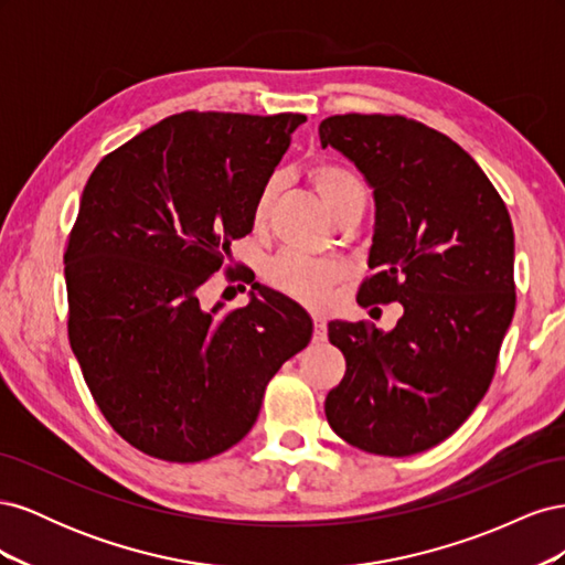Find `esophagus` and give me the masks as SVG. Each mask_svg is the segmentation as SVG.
<instances>
[{
    "label": "esophagus",
    "mask_w": 565,
    "mask_h": 565,
    "mask_svg": "<svg viewBox=\"0 0 565 565\" xmlns=\"http://www.w3.org/2000/svg\"><path fill=\"white\" fill-rule=\"evenodd\" d=\"M313 324H316V339H324V334H328V322H324V316L313 311Z\"/></svg>",
    "instance_id": "esophagus-1"
}]
</instances>
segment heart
<instances>
[{
    "label": "heart",
    "mask_w": 565,
    "mask_h": 565,
    "mask_svg": "<svg viewBox=\"0 0 565 565\" xmlns=\"http://www.w3.org/2000/svg\"><path fill=\"white\" fill-rule=\"evenodd\" d=\"M311 183L316 188V193L320 195L324 210H328L332 216L341 204H347L351 200H365L367 191L365 183L358 179L351 169L341 167V164H318L311 169ZM280 191V181L273 177L268 179L259 195L254 200V224L262 226L268 218L270 204L276 200ZM344 268L341 264L332 259H316V256H306L299 252H282L266 264L264 276L270 287H276L278 292L306 301V303H316L324 297L330 285H334Z\"/></svg>",
    "instance_id": "heart-1"
}]
</instances>
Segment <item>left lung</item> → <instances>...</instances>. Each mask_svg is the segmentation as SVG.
<instances>
[{"label": "left lung", "instance_id": "obj_1", "mask_svg": "<svg viewBox=\"0 0 565 565\" xmlns=\"http://www.w3.org/2000/svg\"><path fill=\"white\" fill-rule=\"evenodd\" d=\"M322 148L372 188L374 268L358 303L403 306L396 328L332 320L347 358L324 398L339 438L407 457L452 436L492 382L516 309L514 228L483 169L446 134L401 115H332Z\"/></svg>", "mask_w": 565, "mask_h": 565}]
</instances>
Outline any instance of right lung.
I'll return each instance as SVG.
<instances>
[{
  "label": "right lung",
  "mask_w": 565,
  "mask_h": 565,
  "mask_svg": "<svg viewBox=\"0 0 565 565\" xmlns=\"http://www.w3.org/2000/svg\"><path fill=\"white\" fill-rule=\"evenodd\" d=\"M306 115L179 113L96 164L65 249L67 334L129 446L202 461L241 443L266 384L311 341L301 306L259 282L202 309L198 289L254 226V200Z\"/></svg>",
  "instance_id": "obj_1"
}]
</instances>
